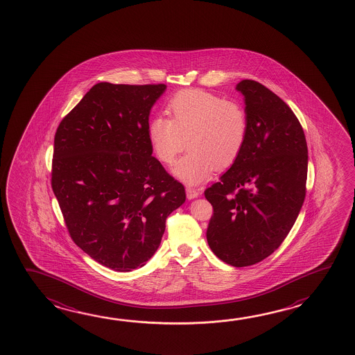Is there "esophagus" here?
I'll return each mask as SVG.
<instances>
[{"label": "esophagus", "instance_id": "34e87169", "mask_svg": "<svg viewBox=\"0 0 355 355\" xmlns=\"http://www.w3.org/2000/svg\"><path fill=\"white\" fill-rule=\"evenodd\" d=\"M200 193L199 189H195V187H187V199H195V198H198Z\"/></svg>", "mask_w": 355, "mask_h": 355}]
</instances>
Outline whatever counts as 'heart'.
I'll return each mask as SVG.
<instances>
[{
	"label": "heart",
	"mask_w": 355,
	"mask_h": 355,
	"mask_svg": "<svg viewBox=\"0 0 355 355\" xmlns=\"http://www.w3.org/2000/svg\"><path fill=\"white\" fill-rule=\"evenodd\" d=\"M165 116L148 123V140L156 159L173 165L187 144L189 151L176 162L174 174L187 184H199L215 168L225 170L245 148L249 115L239 100L209 91L182 90L171 97Z\"/></svg>",
	"instance_id": "obj_1"
}]
</instances>
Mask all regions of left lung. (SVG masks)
<instances>
[{"label":"left lung","mask_w":355,"mask_h":355,"mask_svg":"<svg viewBox=\"0 0 355 355\" xmlns=\"http://www.w3.org/2000/svg\"><path fill=\"white\" fill-rule=\"evenodd\" d=\"M249 134L232 168L204 191L213 205L207 230L214 254L235 268L277 250L306 193L308 146L293 110L266 86L243 80Z\"/></svg>","instance_id":"obj_1"}]
</instances>
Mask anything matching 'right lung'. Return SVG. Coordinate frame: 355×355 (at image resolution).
Segmentation results:
<instances>
[{
    "label": "right lung",
    "mask_w": 355,
    "mask_h": 355,
    "mask_svg": "<svg viewBox=\"0 0 355 355\" xmlns=\"http://www.w3.org/2000/svg\"><path fill=\"white\" fill-rule=\"evenodd\" d=\"M166 85L100 83L61 120L51 187L73 243L116 271L141 268L185 187L153 156L148 115Z\"/></svg>",
    "instance_id": "1"
}]
</instances>
